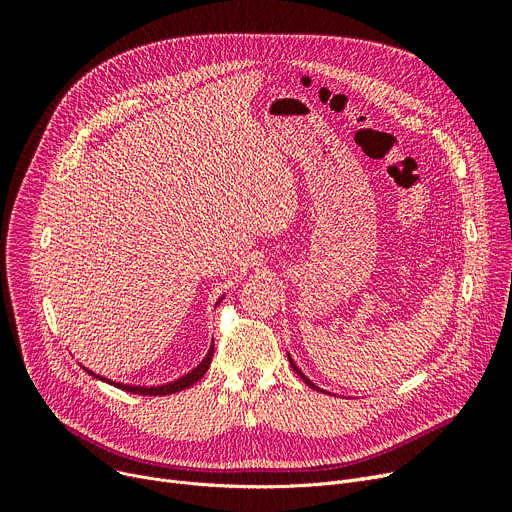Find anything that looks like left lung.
Here are the masks:
<instances>
[{
	"instance_id": "1",
	"label": "left lung",
	"mask_w": 512,
	"mask_h": 512,
	"mask_svg": "<svg viewBox=\"0 0 512 512\" xmlns=\"http://www.w3.org/2000/svg\"><path fill=\"white\" fill-rule=\"evenodd\" d=\"M288 361H290V365H292V369H294V371H297V373H299V375H301V378H303V380H305V384H309V386H311V388H315V390H319V388H317V386H315V384H313V382H311V380H309V378H307V375H305V373H303V371H299V367H297V365H294V363H292V359H290V357H288ZM321 392H324V390H321Z\"/></svg>"
}]
</instances>
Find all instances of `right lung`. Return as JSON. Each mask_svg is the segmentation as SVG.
<instances>
[{"label":"right lung","mask_w":512,"mask_h":512,"mask_svg":"<svg viewBox=\"0 0 512 512\" xmlns=\"http://www.w3.org/2000/svg\"><path fill=\"white\" fill-rule=\"evenodd\" d=\"M211 357H213V346L209 348V353L205 355V359L201 361V365H197L191 373H186V375H182V378H178L176 382H170V384H164V386H126V384H116V382H112V380H105V378H101V375H97V373H93L91 369H87V367H83L89 375H93V378H97V380H103V382H107V384H112V386H116V388H120V390H124V392H130V394H143V396H166V394H174V392H180V390H184V388H191L193 384H197L203 375L207 373V369H209V365H211Z\"/></svg>","instance_id":"right-lung-1"}]
</instances>
